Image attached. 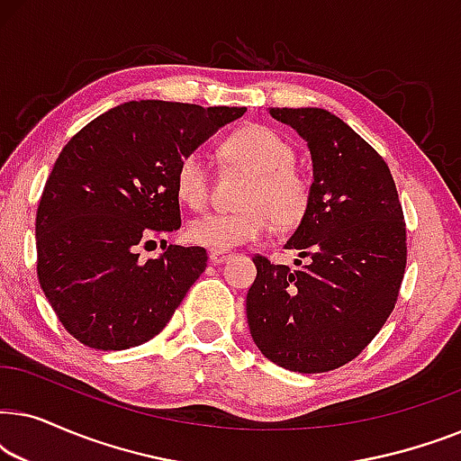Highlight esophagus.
Listing matches in <instances>:
<instances>
[{"label": "esophagus", "instance_id": "1", "mask_svg": "<svg viewBox=\"0 0 461 461\" xmlns=\"http://www.w3.org/2000/svg\"><path fill=\"white\" fill-rule=\"evenodd\" d=\"M229 258H230L229 251H216V249L210 251V262L212 264H224L226 260H229Z\"/></svg>", "mask_w": 461, "mask_h": 461}]
</instances>
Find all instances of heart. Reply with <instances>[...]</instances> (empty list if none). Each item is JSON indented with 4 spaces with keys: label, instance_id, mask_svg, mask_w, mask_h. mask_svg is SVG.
<instances>
[{
    "label": "heart",
    "instance_id": "b5f03b06",
    "mask_svg": "<svg viewBox=\"0 0 461 461\" xmlns=\"http://www.w3.org/2000/svg\"><path fill=\"white\" fill-rule=\"evenodd\" d=\"M220 153L232 166L251 172L241 194L243 210L212 212L193 218L186 239L201 248L229 251L267 235L270 226L294 229L311 207V182L294 167L295 149L268 125L251 123L226 138ZM176 194L182 203L201 210L210 199V169L203 155L191 150L176 167Z\"/></svg>",
    "mask_w": 461,
    "mask_h": 461
}]
</instances>
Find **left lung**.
Instances as JSON below:
<instances>
[{"mask_svg": "<svg viewBox=\"0 0 461 461\" xmlns=\"http://www.w3.org/2000/svg\"><path fill=\"white\" fill-rule=\"evenodd\" d=\"M304 138L311 207L285 249L295 267L256 256L245 311L260 352L279 367L323 374L361 355L399 298L407 264L402 207L386 161L325 109H268Z\"/></svg>", "mask_w": 461, "mask_h": 461, "instance_id": "left-lung-1", "label": "left lung"}]
</instances>
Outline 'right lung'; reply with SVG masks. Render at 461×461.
Masks as SVG:
<instances>
[{
    "label": "right lung",
    "instance_id": "1",
    "mask_svg": "<svg viewBox=\"0 0 461 461\" xmlns=\"http://www.w3.org/2000/svg\"><path fill=\"white\" fill-rule=\"evenodd\" d=\"M245 106L131 100L77 131L56 159L37 207V276L65 330L98 350L155 338L207 267L203 248L155 237L180 229L176 167Z\"/></svg>",
    "mask_w": 461,
    "mask_h": 461
}]
</instances>
